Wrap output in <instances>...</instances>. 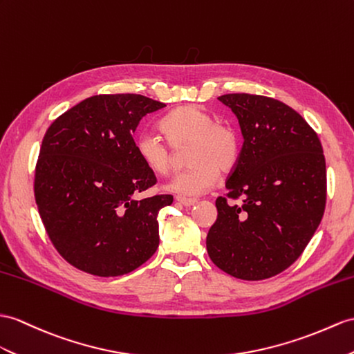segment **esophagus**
Returning a JSON list of instances; mask_svg holds the SVG:
<instances>
[{"instance_id":"obj_1","label":"esophagus","mask_w":354,"mask_h":354,"mask_svg":"<svg viewBox=\"0 0 354 354\" xmlns=\"http://www.w3.org/2000/svg\"><path fill=\"white\" fill-rule=\"evenodd\" d=\"M176 200L182 204V205H185V207H191V205H194L195 203H196V200L195 198H185V196H177Z\"/></svg>"}]
</instances>
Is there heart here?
I'll use <instances>...</instances> for the list:
<instances>
[{
  "label": "heart",
  "instance_id": "b5f03b06",
  "mask_svg": "<svg viewBox=\"0 0 354 354\" xmlns=\"http://www.w3.org/2000/svg\"><path fill=\"white\" fill-rule=\"evenodd\" d=\"M163 135L144 131L136 136L135 147L144 165L156 174H169L176 167L177 150L187 149L191 168L169 183L180 195H201L218 182L219 169L227 172L236 167L240 156V136L228 123L214 122V117L198 106H180L160 120Z\"/></svg>",
  "mask_w": 354,
  "mask_h": 354
}]
</instances>
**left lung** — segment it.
I'll list each match as a JSON object with an SVG mask.
<instances>
[{"label":"left lung","mask_w":354,"mask_h":354,"mask_svg":"<svg viewBox=\"0 0 354 354\" xmlns=\"http://www.w3.org/2000/svg\"><path fill=\"white\" fill-rule=\"evenodd\" d=\"M218 99L237 115L243 145L228 192L216 200L207 252L234 278H272L297 260L320 225L327 192L322 142L277 99L248 93Z\"/></svg>","instance_id":"obj_1"}]
</instances>
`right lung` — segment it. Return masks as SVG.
<instances>
[{"mask_svg": "<svg viewBox=\"0 0 354 354\" xmlns=\"http://www.w3.org/2000/svg\"><path fill=\"white\" fill-rule=\"evenodd\" d=\"M163 106L141 94H97L55 118L43 136L34 198L50 242L76 269L122 277L156 252L158 213L172 195L133 198L158 183L138 156L133 132Z\"/></svg>", "mask_w": 354, "mask_h": 354, "instance_id": "add662e5", "label": "right lung"}]
</instances>
